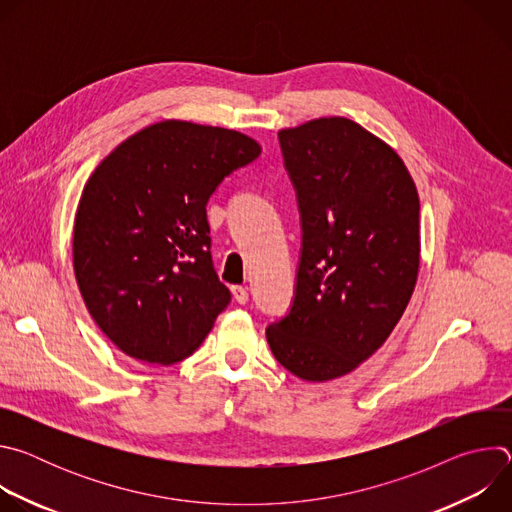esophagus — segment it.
I'll list each match as a JSON object with an SVG mask.
<instances>
[{
    "mask_svg": "<svg viewBox=\"0 0 512 512\" xmlns=\"http://www.w3.org/2000/svg\"><path fill=\"white\" fill-rule=\"evenodd\" d=\"M233 296L237 300V304H247L249 302V294H247V287L243 285H233Z\"/></svg>",
    "mask_w": 512,
    "mask_h": 512,
    "instance_id": "esophagus-1",
    "label": "esophagus"
}]
</instances>
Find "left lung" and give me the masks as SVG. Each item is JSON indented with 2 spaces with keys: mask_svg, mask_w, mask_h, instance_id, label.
Masks as SVG:
<instances>
[{
  "mask_svg": "<svg viewBox=\"0 0 512 512\" xmlns=\"http://www.w3.org/2000/svg\"><path fill=\"white\" fill-rule=\"evenodd\" d=\"M302 247L294 300L265 330L304 381L354 371L389 338L419 269V196L401 158L344 117L277 133Z\"/></svg>",
  "mask_w": 512,
  "mask_h": 512,
  "instance_id": "obj_1",
  "label": "left lung"
}]
</instances>
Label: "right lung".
Returning <instances> with one entry per match:
<instances>
[{"instance_id": "1", "label": "right lung", "mask_w": 512, "mask_h": 512, "mask_svg": "<svg viewBox=\"0 0 512 512\" xmlns=\"http://www.w3.org/2000/svg\"><path fill=\"white\" fill-rule=\"evenodd\" d=\"M257 141L223 127L162 121L115 148L89 178L72 237L83 300L127 356H190L231 304L210 253L206 204L255 162Z\"/></svg>"}]
</instances>
